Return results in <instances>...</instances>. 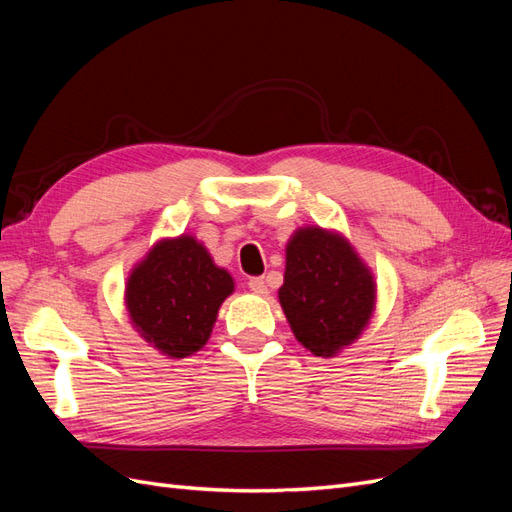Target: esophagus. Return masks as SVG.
<instances>
[{
    "label": "esophagus",
    "instance_id": "obj_1",
    "mask_svg": "<svg viewBox=\"0 0 512 512\" xmlns=\"http://www.w3.org/2000/svg\"><path fill=\"white\" fill-rule=\"evenodd\" d=\"M250 290L260 294V297H267L269 294V286H267V280L265 277H252L250 280Z\"/></svg>",
    "mask_w": 512,
    "mask_h": 512
}]
</instances>
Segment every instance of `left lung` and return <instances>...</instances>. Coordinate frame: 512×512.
<instances>
[{
	"label": "left lung",
	"mask_w": 512,
	"mask_h": 512,
	"mask_svg": "<svg viewBox=\"0 0 512 512\" xmlns=\"http://www.w3.org/2000/svg\"><path fill=\"white\" fill-rule=\"evenodd\" d=\"M294 337L329 359L361 337L376 309L374 273L335 230L303 226L286 243L277 292Z\"/></svg>",
	"instance_id": "1"
}]
</instances>
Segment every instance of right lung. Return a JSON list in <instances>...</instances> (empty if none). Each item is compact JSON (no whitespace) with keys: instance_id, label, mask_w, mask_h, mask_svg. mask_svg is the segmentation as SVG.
I'll return each mask as SVG.
<instances>
[{"instance_id":"add662e5","label":"right lung","mask_w":512,"mask_h":512,"mask_svg":"<svg viewBox=\"0 0 512 512\" xmlns=\"http://www.w3.org/2000/svg\"><path fill=\"white\" fill-rule=\"evenodd\" d=\"M235 290L232 275L192 235L160 239L126 282L132 327L168 359H185L211 337L220 305Z\"/></svg>"}]
</instances>
